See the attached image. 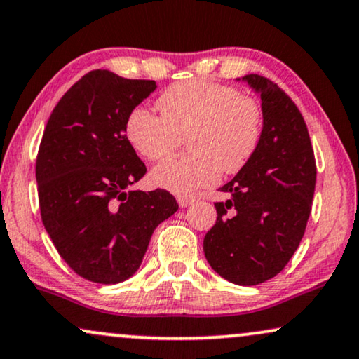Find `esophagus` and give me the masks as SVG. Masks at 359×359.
<instances>
[{
    "label": "esophagus",
    "instance_id": "obj_1",
    "mask_svg": "<svg viewBox=\"0 0 359 359\" xmlns=\"http://www.w3.org/2000/svg\"><path fill=\"white\" fill-rule=\"evenodd\" d=\"M177 202H179V205L185 208L189 205H192L195 202V197H190V195H180V197H177Z\"/></svg>",
    "mask_w": 359,
    "mask_h": 359
}]
</instances>
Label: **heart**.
I'll use <instances>...</instances> for the list:
<instances>
[{
    "instance_id": "heart-1",
    "label": "heart",
    "mask_w": 359,
    "mask_h": 359,
    "mask_svg": "<svg viewBox=\"0 0 359 359\" xmlns=\"http://www.w3.org/2000/svg\"><path fill=\"white\" fill-rule=\"evenodd\" d=\"M161 117L134 107L126 119V137L146 161L169 157L187 137L192 152L154 167L151 180L175 195H192L220 179L222 170L237 174L260 146L263 112L257 99L230 86L203 79L180 81L157 99Z\"/></svg>"
}]
</instances>
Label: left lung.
<instances>
[{
    "label": "left lung",
    "instance_id": "obj_1",
    "mask_svg": "<svg viewBox=\"0 0 359 359\" xmlns=\"http://www.w3.org/2000/svg\"><path fill=\"white\" fill-rule=\"evenodd\" d=\"M240 81V79H238ZM242 81L260 94L263 134L247 165L220 187L217 222L203 238L207 262L242 287L278 275L297 252L311 212L316 164L302 112L270 79Z\"/></svg>",
    "mask_w": 359,
    "mask_h": 359
}]
</instances>
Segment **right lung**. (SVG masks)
<instances>
[{
    "mask_svg": "<svg viewBox=\"0 0 359 359\" xmlns=\"http://www.w3.org/2000/svg\"><path fill=\"white\" fill-rule=\"evenodd\" d=\"M156 81L90 71L67 90L36 158L44 229L67 265L114 285L139 270L154 230L179 208L164 189L129 190L147 169L126 137V119Z\"/></svg>",
    "mask_w": 359,
    "mask_h": 359,
    "instance_id": "right-lung-1",
    "label": "right lung"
}]
</instances>
